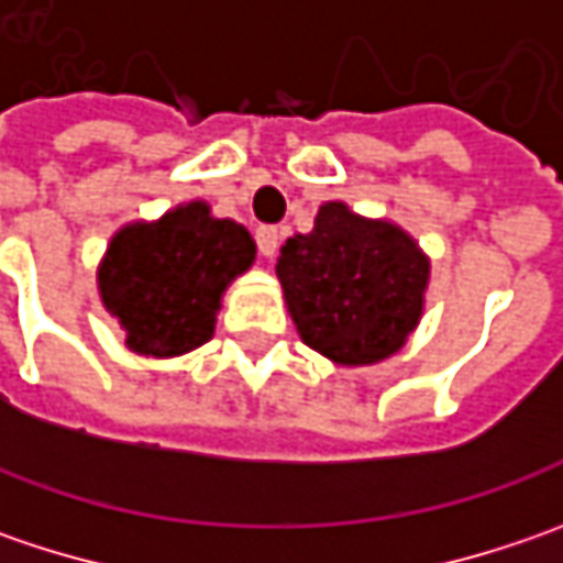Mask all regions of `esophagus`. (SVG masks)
Listing matches in <instances>:
<instances>
[{"label": "esophagus", "instance_id": "34e87169", "mask_svg": "<svg viewBox=\"0 0 563 563\" xmlns=\"http://www.w3.org/2000/svg\"><path fill=\"white\" fill-rule=\"evenodd\" d=\"M280 239H283V230H277V227H257L255 230L257 252H261L264 257L277 255V249H280Z\"/></svg>", "mask_w": 563, "mask_h": 563}]
</instances>
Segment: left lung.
<instances>
[{
  "label": "left lung",
  "instance_id": "1",
  "mask_svg": "<svg viewBox=\"0 0 563 563\" xmlns=\"http://www.w3.org/2000/svg\"><path fill=\"white\" fill-rule=\"evenodd\" d=\"M277 277L311 350L340 365H372L416 328L428 261L404 230L330 201L311 233L286 239Z\"/></svg>",
  "mask_w": 563,
  "mask_h": 563
}]
</instances>
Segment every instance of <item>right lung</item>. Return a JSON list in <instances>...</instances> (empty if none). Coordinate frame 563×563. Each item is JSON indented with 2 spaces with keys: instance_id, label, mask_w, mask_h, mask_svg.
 Returning a JSON list of instances; mask_svg holds the SVG:
<instances>
[{
  "instance_id": "obj_1",
  "label": "right lung",
  "mask_w": 563,
  "mask_h": 563,
  "mask_svg": "<svg viewBox=\"0 0 563 563\" xmlns=\"http://www.w3.org/2000/svg\"><path fill=\"white\" fill-rule=\"evenodd\" d=\"M255 261V242L233 220L195 201L159 223H135L112 239L100 264L103 306L144 355H183L213 333L220 296Z\"/></svg>"
}]
</instances>
